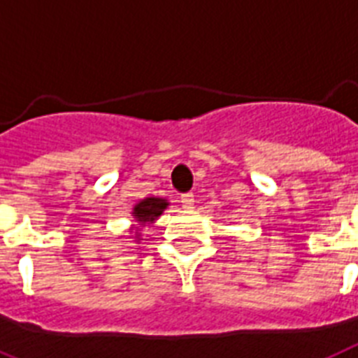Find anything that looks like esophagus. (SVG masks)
Masks as SVG:
<instances>
[{
    "label": "esophagus",
    "instance_id": "esophagus-1",
    "mask_svg": "<svg viewBox=\"0 0 358 358\" xmlns=\"http://www.w3.org/2000/svg\"><path fill=\"white\" fill-rule=\"evenodd\" d=\"M180 202L184 204L185 209H191L194 206V194L193 193H185L180 196Z\"/></svg>",
    "mask_w": 358,
    "mask_h": 358
}]
</instances>
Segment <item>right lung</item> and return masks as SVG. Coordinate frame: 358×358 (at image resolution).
Listing matches in <instances>:
<instances>
[{"instance_id":"obj_1","label":"right lung","mask_w":358,"mask_h":358,"mask_svg":"<svg viewBox=\"0 0 358 358\" xmlns=\"http://www.w3.org/2000/svg\"><path fill=\"white\" fill-rule=\"evenodd\" d=\"M167 208H169V200L164 196H147V199L139 200L138 204H134L132 213H130V219H132L130 234L134 235V239L139 243L141 229L152 226Z\"/></svg>"}]
</instances>
